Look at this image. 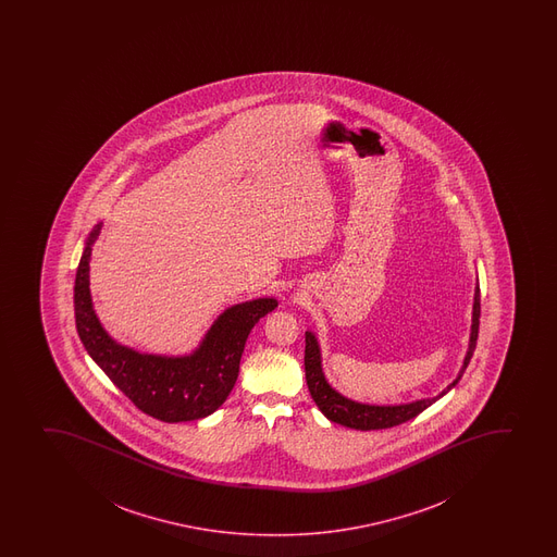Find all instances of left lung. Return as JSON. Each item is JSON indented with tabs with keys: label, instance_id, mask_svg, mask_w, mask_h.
Wrapping results in <instances>:
<instances>
[{
	"label": "left lung",
	"instance_id": "left-lung-1",
	"mask_svg": "<svg viewBox=\"0 0 557 557\" xmlns=\"http://www.w3.org/2000/svg\"><path fill=\"white\" fill-rule=\"evenodd\" d=\"M480 284L475 286V295H473V312H472V333H470V344H468L467 357L462 362L459 375L454 383L449 384L446 391H442L436 397L429 399H420L407 405H366L351 401L347 397L342 396L334 391L331 384L326 383L323 370H321V352L318 346V339L312 333H307L305 342V373H307L308 391L312 396L315 405L320 407L321 412L331 420V422L346 425V428L358 429V431H373V429H388L399 423L409 422L412 418L428 409L429 405L435 404L436 399H441L444 394H448L455 384L459 383L462 373L470 364L475 342H478V333H480Z\"/></svg>",
	"mask_w": 557,
	"mask_h": 557
}]
</instances>
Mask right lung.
<instances>
[{
    "label": "right lung",
    "instance_id": "obj_1",
    "mask_svg": "<svg viewBox=\"0 0 557 557\" xmlns=\"http://www.w3.org/2000/svg\"><path fill=\"white\" fill-rule=\"evenodd\" d=\"M97 224L85 244L74 284V313L79 339L129 401L161 422H191L215 412L228 397L252 326L275 310V299H255L226 308L187 357L141 355L116 344L98 321L89 292V260L100 234Z\"/></svg>",
    "mask_w": 557,
    "mask_h": 557
}]
</instances>
